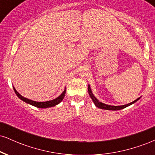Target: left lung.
<instances>
[{
	"label": "left lung",
	"mask_w": 155,
	"mask_h": 155,
	"mask_svg": "<svg viewBox=\"0 0 155 155\" xmlns=\"http://www.w3.org/2000/svg\"><path fill=\"white\" fill-rule=\"evenodd\" d=\"M88 92H89V95H90V97L92 98V101H93V103L95 104V105L97 106V108H101V109L111 110V111H117V110L123 109V108L127 107V106H130V105H132L133 104H135L136 101H138L140 98V97H138V98H137L136 100L133 101V102L130 103V104H125V105H122V106H111V105H107V104H103V103L100 102V101L97 100V99L95 97V95H93V93H92L90 85H88Z\"/></svg>",
	"instance_id": "obj_1"
}]
</instances>
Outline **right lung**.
<instances>
[{
	"mask_svg": "<svg viewBox=\"0 0 155 155\" xmlns=\"http://www.w3.org/2000/svg\"><path fill=\"white\" fill-rule=\"evenodd\" d=\"M14 90H15L16 95L18 96V97L19 99L24 101V102L27 103L28 104H31L32 106H35L37 108H49V107H53V106H56V105L59 104L63 100L64 97H65V92H66V88H65L64 91L62 92V94L60 96H58L57 98L53 99L51 101H45V102H37V101H32L30 100V99L26 98V97H23L22 95H21L16 90V89L14 87Z\"/></svg>",
	"mask_w": 155,
	"mask_h": 155,
	"instance_id": "right-lung-1",
	"label": "right lung"
}]
</instances>
